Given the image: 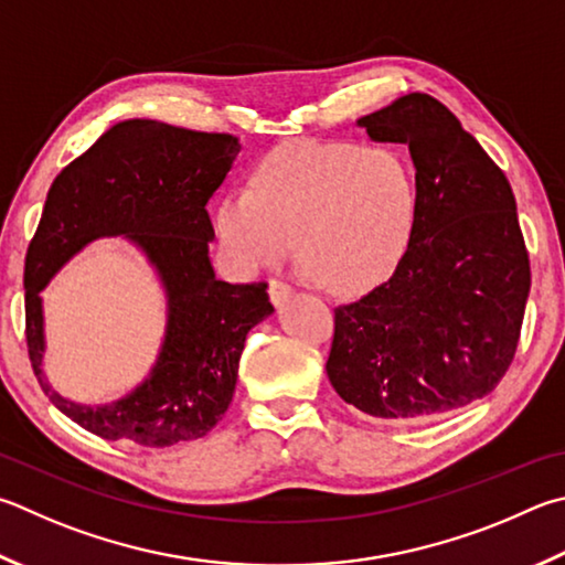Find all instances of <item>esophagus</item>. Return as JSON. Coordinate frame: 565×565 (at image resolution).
<instances>
[{"mask_svg":"<svg viewBox=\"0 0 565 565\" xmlns=\"http://www.w3.org/2000/svg\"><path fill=\"white\" fill-rule=\"evenodd\" d=\"M291 294H294V286H289L286 281H279V279L269 281V299L274 306H281Z\"/></svg>","mask_w":565,"mask_h":565,"instance_id":"obj_1","label":"esophagus"}]
</instances>
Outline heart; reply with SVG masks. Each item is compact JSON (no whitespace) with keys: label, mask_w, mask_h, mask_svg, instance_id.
Returning <instances> with one entry per match:
<instances>
[{"label":"heart","mask_w":565,"mask_h":565,"mask_svg":"<svg viewBox=\"0 0 565 565\" xmlns=\"http://www.w3.org/2000/svg\"><path fill=\"white\" fill-rule=\"evenodd\" d=\"M419 192L387 148L299 140L271 150L217 210V237L244 271L296 254L333 294L381 284L413 239Z\"/></svg>","instance_id":"1"}]
</instances>
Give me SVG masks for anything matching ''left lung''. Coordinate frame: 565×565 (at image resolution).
<instances>
[{"instance_id":"obj_1","label":"left lung","mask_w":565,"mask_h":565,"mask_svg":"<svg viewBox=\"0 0 565 565\" xmlns=\"http://www.w3.org/2000/svg\"><path fill=\"white\" fill-rule=\"evenodd\" d=\"M358 126L409 148L419 210L393 276L333 311L328 381L371 417L452 413L499 385L519 345L531 266L514 192L433 96L407 94Z\"/></svg>"}]
</instances>
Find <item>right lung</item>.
<instances>
[{
	"instance_id": "obj_1",
	"label": "right lung",
	"mask_w": 565,
	"mask_h": 565,
	"mask_svg": "<svg viewBox=\"0 0 565 565\" xmlns=\"http://www.w3.org/2000/svg\"><path fill=\"white\" fill-rule=\"evenodd\" d=\"M242 150L227 132L122 120L58 172L26 252V348L41 390L61 413L104 439L170 447L210 433L227 413L252 328L274 313L266 284L214 276L207 202ZM130 238L169 296L167 341L151 375L110 406H78L47 385L40 289L98 236Z\"/></svg>"
}]
</instances>
